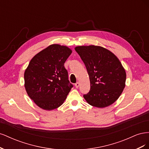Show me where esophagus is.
<instances>
[{
  "label": "esophagus",
  "instance_id": "1",
  "mask_svg": "<svg viewBox=\"0 0 149 149\" xmlns=\"http://www.w3.org/2000/svg\"><path fill=\"white\" fill-rule=\"evenodd\" d=\"M79 82H77V83H76V84H75V87L76 88H78L79 86Z\"/></svg>",
  "mask_w": 149,
  "mask_h": 149
}]
</instances>
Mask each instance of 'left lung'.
Returning a JSON list of instances; mask_svg holds the SVG:
<instances>
[{"label":"left lung","instance_id":"obj_1","mask_svg":"<svg viewBox=\"0 0 149 149\" xmlns=\"http://www.w3.org/2000/svg\"><path fill=\"white\" fill-rule=\"evenodd\" d=\"M86 68L90 91L83 96L92 106L106 107L113 104L125 86L126 73L113 53L100 46H78L74 48Z\"/></svg>","mask_w":149,"mask_h":149}]
</instances>
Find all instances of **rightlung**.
Instances as JSON below:
<instances>
[{
    "label": "right lung",
    "instance_id": "add662e5",
    "mask_svg": "<svg viewBox=\"0 0 149 149\" xmlns=\"http://www.w3.org/2000/svg\"><path fill=\"white\" fill-rule=\"evenodd\" d=\"M71 53L66 46L51 45L35 55L25 70L26 93L42 109L51 111L59 107L73 87L64 66Z\"/></svg>",
    "mask_w": 149,
    "mask_h": 149
}]
</instances>
